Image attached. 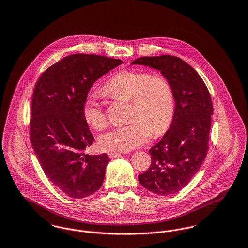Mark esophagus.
I'll list each match as a JSON object with an SVG mask.
<instances>
[{
	"label": "esophagus",
	"instance_id": "1",
	"mask_svg": "<svg viewBox=\"0 0 248 248\" xmlns=\"http://www.w3.org/2000/svg\"><path fill=\"white\" fill-rule=\"evenodd\" d=\"M122 154H121V153H109V154H108V157L111 158V159H113V158H116V157L121 156Z\"/></svg>",
	"mask_w": 248,
	"mask_h": 248
}]
</instances>
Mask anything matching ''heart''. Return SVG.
<instances>
[{
	"instance_id": "b5f03b06",
	"label": "heart",
	"mask_w": 248,
	"mask_h": 248,
	"mask_svg": "<svg viewBox=\"0 0 248 248\" xmlns=\"http://www.w3.org/2000/svg\"><path fill=\"white\" fill-rule=\"evenodd\" d=\"M105 94L132 100L133 122L114 126L101 134L98 143L101 149L113 152H128L141 146L169 127L175 112V95L170 83L161 76L146 71H121L112 76L103 87ZM85 122L94 129H102L107 124L105 109L99 95L90 92L83 106Z\"/></svg>"
}]
</instances>
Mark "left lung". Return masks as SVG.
<instances>
[{
    "mask_svg": "<svg viewBox=\"0 0 248 248\" xmlns=\"http://www.w3.org/2000/svg\"><path fill=\"white\" fill-rule=\"evenodd\" d=\"M131 64L160 71L174 91L175 112L170 127L150 150L151 166L138 177L142 186L154 193L174 194L188 185L206 157L211 96L200 75L179 58L143 57Z\"/></svg>",
    "mask_w": 248,
    "mask_h": 248,
    "instance_id": "obj_1",
    "label": "left lung"
}]
</instances>
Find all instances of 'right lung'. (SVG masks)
<instances>
[{
	"mask_svg": "<svg viewBox=\"0 0 248 248\" xmlns=\"http://www.w3.org/2000/svg\"><path fill=\"white\" fill-rule=\"evenodd\" d=\"M121 64V59L71 55L36 83L31 142L49 180L71 198L87 197L102 186L109 158L84 154L94 139L83 118V102L94 82Z\"/></svg>",
	"mask_w": 248,
	"mask_h": 248,
	"instance_id": "add662e5",
	"label": "right lung"
}]
</instances>
